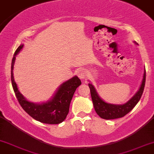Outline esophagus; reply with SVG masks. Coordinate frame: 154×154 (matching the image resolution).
Wrapping results in <instances>:
<instances>
[{
	"label": "esophagus",
	"instance_id": "obj_1",
	"mask_svg": "<svg viewBox=\"0 0 154 154\" xmlns=\"http://www.w3.org/2000/svg\"><path fill=\"white\" fill-rule=\"evenodd\" d=\"M77 75H78V77L81 79L85 78L86 76H87V72H86L85 70L84 69H80L79 70L78 72H77Z\"/></svg>",
	"mask_w": 154,
	"mask_h": 154
}]
</instances>
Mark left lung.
Wrapping results in <instances>:
<instances>
[{
	"mask_svg": "<svg viewBox=\"0 0 154 154\" xmlns=\"http://www.w3.org/2000/svg\"><path fill=\"white\" fill-rule=\"evenodd\" d=\"M145 83H146V69L144 72L142 84L140 87L139 91L131 99L123 105H114L104 102L97 94L94 87L91 84H88L94 109L98 115L102 119H114L123 117L124 116L128 114L135 106L136 104L138 103L143 93Z\"/></svg>",
	"mask_w": 154,
	"mask_h": 154,
	"instance_id": "left-lung-1",
	"label": "left lung"
}]
</instances>
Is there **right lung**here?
<instances>
[{"mask_svg": "<svg viewBox=\"0 0 154 154\" xmlns=\"http://www.w3.org/2000/svg\"><path fill=\"white\" fill-rule=\"evenodd\" d=\"M23 48V45H19L14 53L11 61V79L12 87L16 97L22 109L32 116L33 119L40 122L56 125L66 119L69 110V105L74 93L77 87L81 85V81L77 76L72 77L69 80L63 82L50 101L42 104L33 103L26 100L24 97L19 93L13 75V69L14 64L15 56Z\"/></svg>", "mask_w": 154, "mask_h": 154, "instance_id": "right-lung-1", "label": "right lung"}]
</instances>
